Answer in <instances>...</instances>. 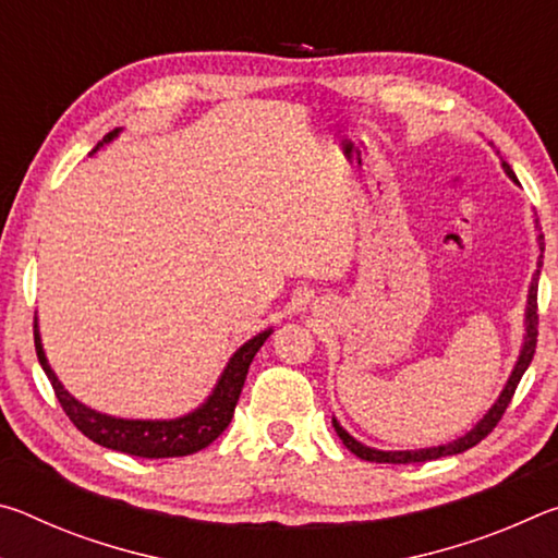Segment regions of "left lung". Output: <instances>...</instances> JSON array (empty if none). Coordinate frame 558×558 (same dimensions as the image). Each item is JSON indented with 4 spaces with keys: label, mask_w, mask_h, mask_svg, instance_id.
<instances>
[{
    "label": "left lung",
    "mask_w": 558,
    "mask_h": 558,
    "mask_svg": "<svg viewBox=\"0 0 558 558\" xmlns=\"http://www.w3.org/2000/svg\"><path fill=\"white\" fill-rule=\"evenodd\" d=\"M502 169L514 184H519L517 174L512 172V167H509L505 159H502ZM534 229L539 231V235H536V243H539V258H536V270L532 276V286H529V295H526L524 337H522V347H519V356L514 362V369H512V374H509L505 389L499 391L497 401L489 405V411L465 433V436H460V438L450 440V442H442V446H430V448H418V450H379V448L364 446L362 440L349 436V433L342 428V423H339L332 415V426L337 430L339 440H342L356 458L372 460V462H393V465H405V462H426V460H436V458H446V456H458V452H465L468 448L477 446V442L483 440L487 433L497 426V421L502 418V413L507 411L509 401H512L519 379H522L524 372L529 369V364H532V356H534V349H536V323H539V315H536V288H539V272H542V266H544V235H542V229H539V219H534Z\"/></svg>",
    "instance_id": "1"
}]
</instances>
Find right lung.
<instances>
[{"label": "right lung", "instance_id": "add662e5", "mask_svg": "<svg viewBox=\"0 0 558 558\" xmlns=\"http://www.w3.org/2000/svg\"><path fill=\"white\" fill-rule=\"evenodd\" d=\"M120 132L122 128L108 132L93 153H98L102 145L112 143ZM270 335L272 327L263 329V332L251 337L248 342H243L235 349L229 362H226L219 381L214 384L211 393L206 396L204 403L196 405L194 411L177 415V418H120V415L90 409V405L81 403L73 393L65 391V386L59 381V376L51 369L49 359H46L39 332V317L34 319L36 356H39L41 369L49 376L56 391V399H59L65 415L73 421V426L102 448L120 450L137 458H182L211 446L231 423L245 374H248V366Z\"/></svg>", "mask_w": 558, "mask_h": 558}]
</instances>
